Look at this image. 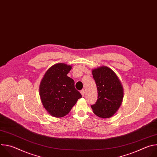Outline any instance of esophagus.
<instances>
[{"mask_svg": "<svg viewBox=\"0 0 157 157\" xmlns=\"http://www.w3.org/2000/svg\"><path fill=\"white\" fill-rule=\"evenodd\" d=\"M81 94L82 96H84V94H85V90H84V89H82V90L81 91Z\"/></svg>", "mask_w": 157, "mask_h": 157, "instance_id": "esophagus-1", "label": "esophagus"}]
</instances>
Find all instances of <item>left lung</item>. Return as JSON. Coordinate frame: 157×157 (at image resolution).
Listing matches in <instances>:
<instances>
[{
    "label": "left lung",
    "instance_id": "obj_1",
    "mask_svg": "<svg viewBox=\"0 0 157 157\" xmlns=\"http://www.w3.org/2000/svg\"><path fill=\"white\" fill-rule=\"evenodd\" d=\"M97 86L98 99L91 105L93 113L101 118L113 116L120 107L124 97V89L116 74L107 66L92 71Z\"/></svg>",
    "mask_w": 157,
    "mask_h": 157
}]
</instances>
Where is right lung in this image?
I'll use <instances>...</instances> for the list:
<instances>
[{"mask_svg":"<svg viewBox=\"0 0 157 157\" xmlns=\"http://www.w3.org/2000/svg\"><path fill=\"white\" fill-rule=\"evenodd\" d=\"M71 66L54 64L44 74L40 84V96L43 105L55 117L68 114L78 99L82 98L75 87V81L67 76Z\"/></svg>","mask_w":157,"mask_h":157,"instance_id":"right-lung-1","label":"right lung"}]
</instances>
